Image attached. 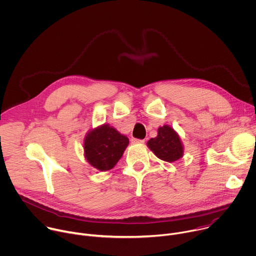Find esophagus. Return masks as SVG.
I'll return each mask as SVG.
<instances>
[{"instance_id":"esophagus-1","label":"esophagus","mask_w":256,"mask_h":256,"mask_svg":"<svg viewBox=\"0 0 256 256\" xmlns=\"http://www.w3.org/2000/svg\"><path fill=\"white\" fill-rule=\"evenodd\" d=\"M131 142L132 143H144L145 142V140H143V139H137V138H132L131 139Z\"/></svg>"}]
</instances>
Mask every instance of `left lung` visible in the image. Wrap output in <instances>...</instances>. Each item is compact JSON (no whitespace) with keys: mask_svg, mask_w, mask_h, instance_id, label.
Segmentation results:
<instances>
[{"mask_svg":"<svg viewBox=\"0 0 256 256\" xmlns=\"http://www.w3.org/2000/svg\"><path fill=\"white\" fill-rule=\"evenodd\" d=\"M149 149L162 160L174 162L184 156V145L178 134L168 125H164L158 130V136L147 142Z\"/></svg>","mask_w":256,"mask_h":256,"instance_id":"8db88e82","label":"left lung"}]
</instances>
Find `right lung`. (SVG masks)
I'll use <instances>...</instances> for the list:
<instances>
[{
    "instance_id": "add662e5",
    "label": "right lung",
    "mask_w": 256,
    "mask_h": 256,
    "mask_svg": "<svg viewBox=\"0 0 256 256\" xmlns=\"http://www.w3.org/2000/svg\"><path fill=\"white\" fill-rule=\"evenodd\" d=\"M129 139L109 124H103L88 132L84 140L86 162L100 172L112 170L122 158Z\"/></svg>"
}]
</instances>
